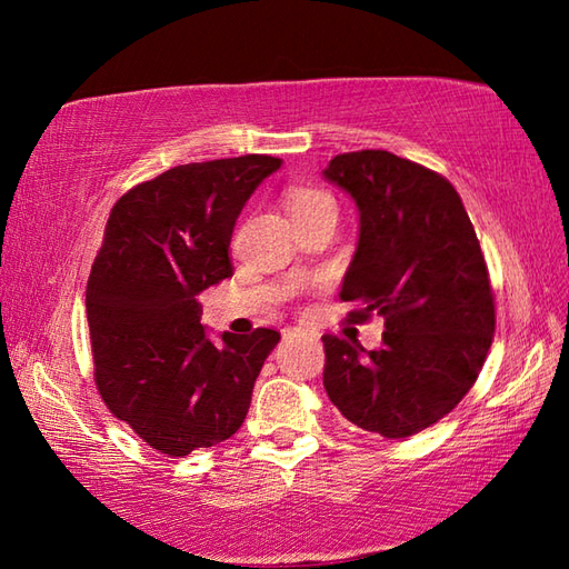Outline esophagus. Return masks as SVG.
Returning <instances> with one entry per match:
<instances>
[{"mask_svg":"<svg viewBox=\"0 0 569 569\" xmlns=\"http://www.w3.org/2000/svg\"><path fill=\"white\" fill-rule=\"evenodd\" d=\"M303 332H300L298 328H288V330H283V340H293V337H300Z\"/></svg>","mask_w":569,"mask_h":569,"instance_id":"1","label":"esophagus"}]
</instances>
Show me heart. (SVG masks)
Returning <instances> with one entry per match:
<instances>
[{
  "label": "heart",
  "mask_w": 569,
  "mask_h": 569,
  "mask_svg": "<svg viewBox=\"0 0 569 569\" xmlns=\"http://www.w3.org/2000/svg\"><path fill=\"white\" fill-rule=\"evenodd\" d=\"M335 208V200L328 196L325 190H316V188H308V190H298L296 196L291 198V212L298 210H312V208Z\"/></svg>",
  "instance_id": "heart-1"
}]
</instances>
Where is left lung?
Listing matches in <instances>:
<instances>
[{"label": "left lung", "instance_id": "8db88e82", "mask_svg": "<svg viewBox=\"0 0 569 569\" xmlns=\"http://www.w3.org/2000/svg\"><path fill=\"white\" fill-rule=\"evenodd\" d=\"M322 176L352 196L359 244L342 300L381 316L383 345L325 335L322 383L361 430L408 438L475 386L493 340V293L475 227L447 178L389 151L340 153Z\"/></svg>", "mask_w": 569, "mask_h": 569}]
</instances>
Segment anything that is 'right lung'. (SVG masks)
I'll return each instance as SVG.
<instances>
[{"mask_svg":"<svg viewBox=\"0 0 569 569\" xmlns=\"http://www.w3.org/2000/svg\"><path fill=\"white\" fill-rule=\"evenodd\" d=\"M281 159L261 153L176 166L114 202L84 291L94 383L112 413L168 457L241 428L253 381L281 335L222 332L198 296L232 276L237 217Z\"/></svg>","mask_w":569,"mask_h":569,"instance_id":"1","label":"right lung"}]
</instances>
